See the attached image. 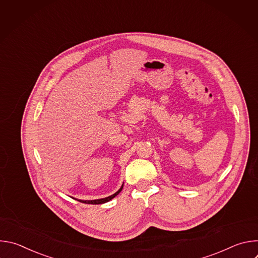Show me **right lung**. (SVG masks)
Segmentation results:
<instances>
[{"instance_id": "1", "label": "right lung", "mask_w": 258, "mask_h": 258, "mask_svg": "<svg viewBox=\"0 0 258 258\" xmlns=\"http://www.w3.org/2000/svg\"><path fill=\"white\" fill-rule=\"evenodd\" d=\"M122 188H123V183H122V186L120 187V189H119L116 193H114V194L111 195V196H108V197H106V198L96 199V200H81V199H76V200H78V201H80V202H83V203H86V204H103V203H106V202H108V201H110V200H112L115 196H117V195L121 192ZM73 199H75V198H73Z\"/></svg>"}]
</instances>
